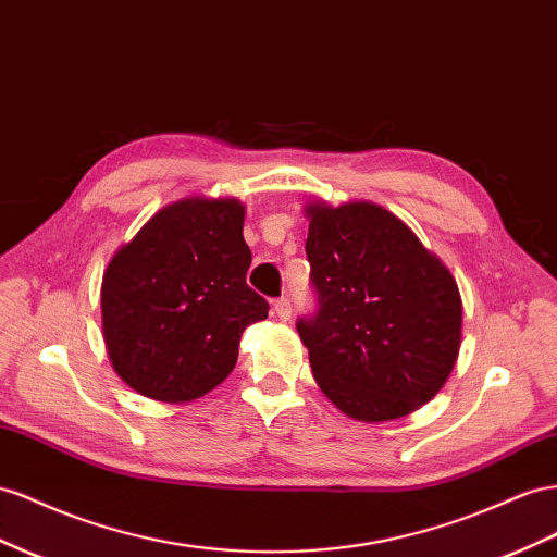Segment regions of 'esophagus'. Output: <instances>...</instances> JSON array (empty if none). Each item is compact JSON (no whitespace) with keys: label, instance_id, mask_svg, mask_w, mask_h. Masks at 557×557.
I'll return each mask as SVG.
<instances>
[{"label":"esophagus","instance_id":"esophagus-1","mask_svg":"<svg viewBox=\"0 0 557 557\" xmlns=\"http://www.w3.org/2000/svg\"><path fill=\"white\" fill-rule=\"evenodd\" d=\"M274 313L278 315L281 321H290V313H293V307H290V299L288 297H281L274 302Z\"/></svg>","mask_w":557,"mask_h":557}]
</instances>
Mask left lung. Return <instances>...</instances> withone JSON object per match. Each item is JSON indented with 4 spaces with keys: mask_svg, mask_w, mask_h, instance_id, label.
<instances>
[{
    "mask_svg": "<svg viewBox=\"0 0 557 557\" xmlns=\"http://www.w3.org/2000/svg\"><path fill=\"white\" fill-rule=\"evenodd\" d=\"M319 309L297 321L315 384L358 422L422 408L455 368L461 295L449 269L377 203H309Z\"/></svg>",
    "mask_w": 557,
    "mask_h": 557,
    "instance_id": "obj_1",
    "label": "left lung"
}]
</instances>
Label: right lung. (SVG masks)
Here are the masks:
<instances>
[{
	"label": "right lung",
	"mask_w": 557,
	"mask_h": 557,
	"mask_svg": "<svg viewBox=\"0 0 557 557\" xmlns=\"http://www.w3.org/2000/svg\"><path fill=\"white\" fill-rule=\"evenodd\" d=\"M244 203L189 197L163 206L102 274V337L138 394L189 403L227 380L238 342L269 302L246 283Z\"/></svg>",
	"instance_id": "obj_1"
}]
</instances>
